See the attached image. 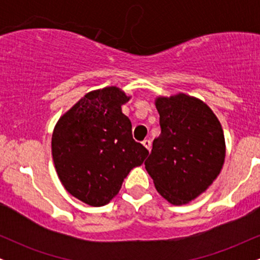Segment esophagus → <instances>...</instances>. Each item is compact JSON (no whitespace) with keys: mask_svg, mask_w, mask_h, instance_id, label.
I'll use <instances>...</instances> for the list:
<instances>
[{"mask_svg":"<svg viewBox=\"0 0 260 260\" xmlns=\"http://www.w3.org/2000/svg\"><path fill=\"white\" fill-rule=\"evenodd\" d=\"M142 143H143V145H144V147L148 149V150H150V148H151V142H150V140L144 139Z\"/></svg>","mask_w":260,"mask_h":260,"instance_id":"1","label":"esophagus"}]
</instances>
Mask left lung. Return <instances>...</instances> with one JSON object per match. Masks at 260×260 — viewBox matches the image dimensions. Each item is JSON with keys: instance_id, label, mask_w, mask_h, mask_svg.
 I'll return each mask as SVG.
<instances>
[{"instance_id": "8db88e82", "label": "left lung", "mask_w": 260, "mask_h": 260, "mask_svg": "<svg viewBox=\"0 0 260 260\" xmlns=\"http://www.w3.org/2000/svg\"><path fill=\"white\" fill-rule=\"evenodd\" d=\"M161 133L144 165L155 188L174 205L187 204L211 186L225 161V137L215 113L197 98L159 96Z\"/></svg>"}]
</instances>
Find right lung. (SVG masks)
<instances>
[{
  "instance_id": "right-lung-1",
  "label": "right lung",
  "mask_w": 260,
  "mask_h": 260,
  "mask_svg": "<svg viewBox=\"0 0 260 260\" xmlns=\"http://www.w3.org/2000/svg\"><path fill=\"white\" fill-rule=\"evenodd\" d=\"M131 96L117 86L92 90L61 116L52 133V159L70 194L91 207L117 196L122 182L149 151L132 137L121 106Z\"/></svg>"
}]
</instances>
